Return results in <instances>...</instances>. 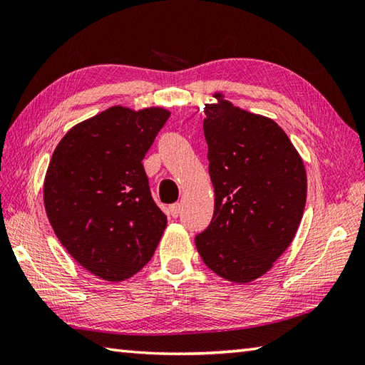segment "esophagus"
Returning <instances> with one entry per match:
<instances>
[{
  "label": "esophagus",
  "instance_id": "1",
  "mask_svg": "<svg viewBox=\"0 0 365 365\" xmlns=\"http://www.w3.org/2000/svg\"><path fill=\"white\" fill-rule=\"evenodd\" d=\"M180 212H182V205H180V204H173V205L169 207V213H170V217L177 218L178 215H180Z\"/></svg>",
  "mask_w": 365,
  "mask_h": 365
}]
</instances>
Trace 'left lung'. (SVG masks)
<instances>
[{
  "label": "left lung",
  "mask_w": 365,
  "mask_h": 365,
  "mask_svg": "<svg viewBox=\"0 0 365 365\" xmlns=\"http://www.w3.org/2000/svg\"><path fill=\"white\" fill-rule=\"evenodd\" d=\"M205 104L204 135L215 210L196 235L205 266L232 283H250L272 269L305 209L301 155L272 118L240 109L215 93Z\"/></svg>",
  "instance_id": "obj_1"
}]
</instances>
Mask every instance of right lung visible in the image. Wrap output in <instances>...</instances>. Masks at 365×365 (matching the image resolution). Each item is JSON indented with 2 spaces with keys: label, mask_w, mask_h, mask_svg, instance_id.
<instances>
[{
  "label": "right lung",
  "mask_w": 365,
  "mask_h": 365,
  "mask_svg": "<svg viewBox=\"0 0 365 365\" xmlns=\"http://www.w3.org/2000/svg\"><path fill=\"white\" fill-rule=\"evenodd\" d=\"M170 112L113 106L63 135L44 178L55 235L88 272L123 282L152 259L168 218L142 166Z\"/></svg>",
  "instance_id": "obj_1"
}]
</instances>
